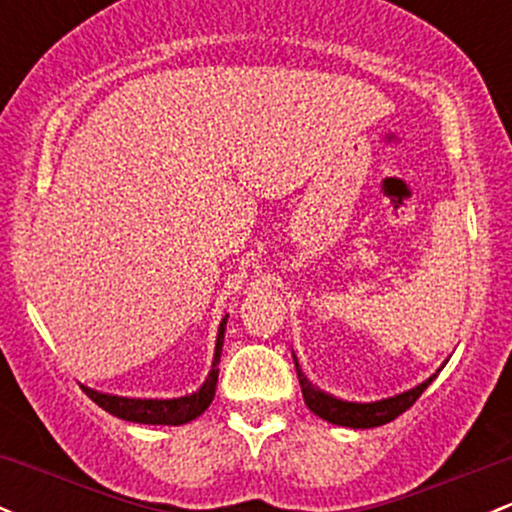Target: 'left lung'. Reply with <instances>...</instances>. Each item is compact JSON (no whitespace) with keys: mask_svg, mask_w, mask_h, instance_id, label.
Wrapping results in <instances>:
<instances>
[{"mask_svg":"<svg viewBox=\"0 0 512 512\" xmlns=\"http://www.w3.org/2000/svg\"><path fill=\"white\" fill-rule=\"evenodd\" d=\"M294 364H296V374H299V384H301L306 406L311 408L318 418L328 420V423L333 425H342V428H379V425L391 423V420H396L398 415L406 413L408 408L418 401L420 393L428 389L432 379L437 376L432 374L430 379L423 381V384H418L411 391L398 393V396L381 398V401H372V403H357V401H342V398H335L330 396V393L320 391L318 386H313L311 381L303 376L296 357H294Z\"/></svg>","mask_w":512,"mask_h":512,"instance_id":"8db88e82","label":"left lung"}]
</instances>
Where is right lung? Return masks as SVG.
I'll use <instances>...</instances> for the list:
<instances>
[{
    "instance_id": "1",
    "label": "right lung",
    "mask_w": 512,
    "mask_h": 512,
    "mask_svg": "<svg viewBox=\"0 0 512 512\" xmlns=\"http://www.w3.org/2000/svg\"><path fill=\"white\" fill-rule=\"evenodd\" d=\"M228 316L221 320L216 338V352H213L211 372L206 381L201 384L199 391L187 393L179 398H126V396H111V393H99L94 389H87V396L104 408L106 413L116 415V418L128 420V423H143V425H184L189 420L199 418L206 408L211 406L213 396H216L218 384V362H221L223 350V335H226Z\"/></svg>"
}]
</instances>
